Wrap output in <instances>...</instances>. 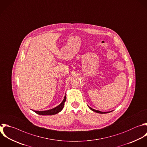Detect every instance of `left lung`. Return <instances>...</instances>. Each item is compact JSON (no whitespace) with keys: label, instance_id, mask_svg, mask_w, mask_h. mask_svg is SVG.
Masks as SVG:
<instances>
[{"label":"left lung","instance_id":"left-lung-1","mask_svg":"<svg viewBox=\"0 0 147 147\" xmlns=\"http://www.w3.org/2000/svg\"><path fill=\"white\" fill-rule=\"evenodd\" d=\"M88 107L92 110V111H94V112H96V113H100V114H105V113H110V112H111V111H107V112H103V111H99V110H95V109H92V108H91V107H90V106H88Z\"/></svg>","mask_w":147,"mask_h":147}]
</instances>
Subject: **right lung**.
I'll list each match as a JSON object with an SVG mask.
<instances>
[{
  "mask_svg": "<svg viewBox=\"0 0 147 147\" xmlns=\"http://www.w3.org/2000/svg\"><path fill=\"white\" fill-rule=\"evenodd\" d=\"M66 100V96L65 95L63 100L61 102V103L58 105L57 106H56V107L50 109V110H44V111H36V110H33V111H34L35 113H36L40 115H54L56 114L59 113V112H60L64 106V102Z\"/></svg>",
  "mask_w": 147,
  "mask_h": 147,
  "instance_id": "right-lung-1",
  "label": "right lung"
}]
</instances>
